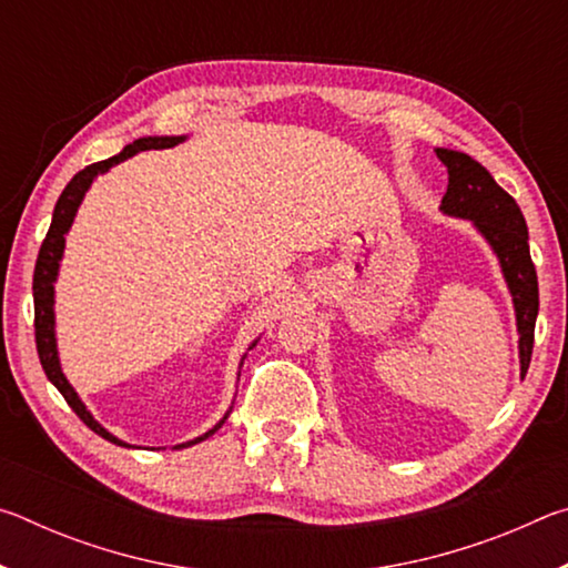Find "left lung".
Returning <instances> with one entry per match:
<instances>
[{
  "label": "left lung",
  "mask_w": 568,
  "mask_h": 568,
  "mask_svg": "<svg viewBox=\"0 0 568 568\" xmlns=\"http://www.w3.org/2000/svg\"><path fill=\"white\" fill-rule=\"evenodd\" d=\"M438 160L448 170V190L440 200V213L468 220L494 250L504 281L514 301L518 331V363L521 378L531 363L534 325L538 315V281L528 253V227L521 207L498 185L480 162L466 152L436 148Z\"/></svg>",
  "instance_id": "8db88e82"
}]
</instances>
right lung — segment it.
<instances>
[{
  "label": "right lung",
  "instance_id": "add662e5",
  "mask_svg": "<svg viewBox=\"0 0 568 568\" xmlns=\"http://www.w3.org/2000/svg\"><path fill=\"white\" fill-rule=\"evenodd\" d=\"M187 134H152V138H140L134 140L132 145L124 148L120 155H114L110 160H102V162H94V165L84 168L82 172H77V175L70 180V185L62 190L60 200H57L54 205V213H52V225H50V233H47L44 243L40 247V257H37V265H34V283H32V295H34V338H37V353H40V363L47 373V378H50L52 386L62 393L64 400L70 403V408L77 413V416L82 418V423L88 428H92L94 434L102 436L104 440H110L114 446H124V448H138V446H130L124 444L122 438L112 436L108 428L102 426L100 420H94L92 413L84 406L80 393L72 388V383L67 381L64 371H62V363H60V351H57V331H54V283H57V275H60V265H62V257H64V243H67V233H70V227L74 223V215L77 210H80L84 195H88V190L92 187V182L98 180L104 172H110L114 165H120L132 155H138V152H145V150H165V148H175L180 142H185ZM257 343V338L250 343V348ZM247 348V351H250ZM247 355V353H245ZM245 355L240 358V365H243ZM240 376V373H237ZM230 406L225 410V416L220 418L213 428L205 430L203 436L185 440V444H178L172 446V450H180V448H190L200 444V440H205L215 434L217 428H223V423L227 420Z\"/></svg>",
  "mask_w": 568,
  "mask_h": 568
}]
</instances>
